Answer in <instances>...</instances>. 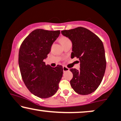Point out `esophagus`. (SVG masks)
Here are the masks:
<instances>
[{"label": "esophagus", "mask_w": 121, "mask_h": 121, "mask_svg": "<svg viewBox=\"0 0 121 121\" xmlns=\"http://www.w3.org/2000/svg\"><path fill=\"white\" fill-rule=\"evenodd\" d=\"M63 71L64 72H65V71H69V69L67 68L66 66H63Z\"/></svg>", "instance_id": "1"}]
</instances>
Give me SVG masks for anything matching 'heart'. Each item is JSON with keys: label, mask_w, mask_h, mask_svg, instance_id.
<instances>
[{"label": "heart", "mask_w": 121, "mask_h": 121, "mask_svg": "<svg viewBox=\"0 0 121 121\" xmlns=\"http://www.w3.org/2000/svg\"><path fill=\"white\" fill-rule=\"evenodd\" d=\"M69 40H69L67 38H66V37H62V38H61L60 41H61V44H63V43H65V42H66V41H69Z\"/></svg>", "instance_id": "1"}]
</instances>
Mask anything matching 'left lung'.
<instances>
[{
  "mask_svg": "<svg viewBox=\"0 0 121 121\" xmlns=\"http://www.w3.org/2000/svg\"><path fill=\"white\" fill-rule=\"evenodd\" d=\"M61 34L72 43L71 58L80 62V70L70 69L72 88L80 95L92 93L100 85L106 67L104 44L97 35L83 27L62 30Z\"/></svg>",
  "mask_w": 121,
  "mask_h": 121,
  "instance_id": "1",
  "label": "left lung"
}]
</instances>
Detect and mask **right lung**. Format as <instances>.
Wrapping results in <instances>:
<instances>
[{
  "mask_svg": "<svg viewBox=\"0 0 121 121\" xmlns=\"http://www.w3.org/2000/svg\"><path fill=\"white\" fill-rule=\"evenodd\" d=\"M60 34V30L36 29L24 39L19 49V66L22 80L30 92L41 99L55 94L63 74L62 66L52 67L43 61Z\"/></svg>",
  "mask_w": 121,
  "mask_h": 121,
  "instance_id": "add662e5",
  "label": "right lung"
}]
</instances>
